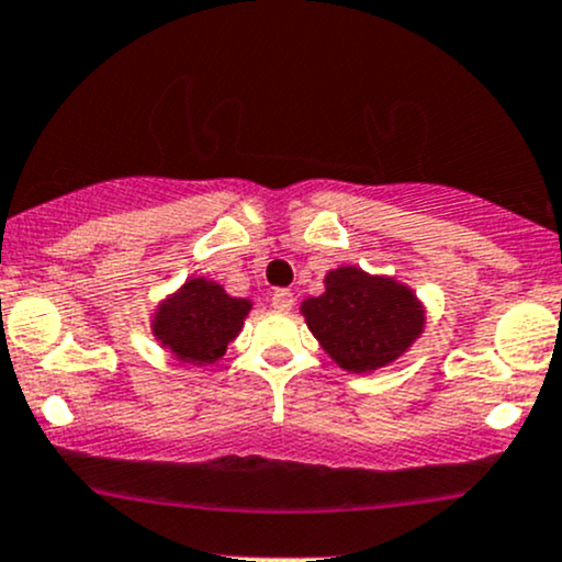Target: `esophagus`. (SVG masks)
<instances>
[{
    "mask_svg": "<svg viewBox=\"0 0 562 562\" xmlns=\"http://www.w3.org/2000/svg\"><path fill=\"white\" fill-rule=\"evenodd\" d=\"M270 305L279 313H289L294 307V294L289 292V289H276L273 297H270Z\"/></svg>",
    "mask_w": 562,
    "mask_h": 562,
    "instance_id": "obj_1",
    "label": "esophagus"
}]
</instances>
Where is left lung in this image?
Instances as JSON below:
<instances>
[{
  "instance_id": "obj_1",
  "label": "left lung",
  "mask_w": 562,
  "mask_h": 562,
  "mask_svg": "<svg viewBox=\"0 0 562 562\" xmlns=\"http://www.w3.org/2000/svg\"><path fill=\"white\" fill-rule=\"evenodd\" d=\"M302 318L339 369L371 374L398 361L425 331L427 311L393 276L339 265L324 276V294L302 300Z\"/></svg>"
}]
</instances>
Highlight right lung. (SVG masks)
<instances>
[{
    "mask_svg": "<svg viewBox=\"0 0 562 562\" xmlns=\"http://www.w3.org/2000/svg\"><path fill=\"white\" fill-rule=\"evenodd\" d=\"M249 311L251 300L231 297L217 281L191 276L154 307L150 334L175 361L210 366L225 356Z\"/></svg>",
    "mask_w": 562,
    "mask_h": 562,
    "instance_id": "right-lung-1",
    "label": "right lung"
}]
</instances>
